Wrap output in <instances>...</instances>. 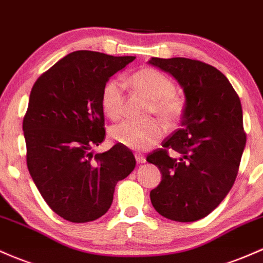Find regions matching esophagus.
I'll list each match as a JSON object with an SVG mask.
<instances>
[{
  "instance_id": "1",
  "label": "esophagus",
  "mask_w": 263,
  "mask_h": 263,
  "mask_svg": "<svg viewBox=\"0 0 263 263\" xmlns=\"http://www.w3.org/2000/svg\"><path fill=\"white\" fill-rule=\"evenodd\" d=\"M135 157H136L137 163H145L146 162V158H145V156H143V155L135 154Z\"/></svg>"
}]
</instances>
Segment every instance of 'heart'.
Masks as SVG:
<instances>
[{"mask_svg": "<svg viewBox=\"0 0 263 263\" xmlns=\"http://www.w3.org/2000/svg\"><path fill=\"white\" fill-rule=\"evenodd\" d=\"M136 91L151 101V112L167 125L178 120L183 111V101L175 92V85L162 72L155 68H141L129 77ZM103 112L112 120L121 117L125 105L123 86L120 80H109L102 91ZM163 135V127L157 121L140 123L123 121L109 129V136L116 143L128 148L142 151L158 142Z\"/></svg>", "mask_w": 263, "mask_h": 263, "instance_id": "heart-1", "label": "heart"}]
</instances>
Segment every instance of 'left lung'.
Instances as JSON below:
<instances>
[{"instance_id":"1","label":"left lung","mask_w":263,"mask_h":263,"mask_svg":"<svg viewBox=\"0 0 263 263\" xmlns=\"http://www.w3.org/2000/svg\"><path fill=\"white\" fill-rule=\"evenodd\" d=\"M149 65L171 74L183 89L181 128L147 156L162 180L149 192L160 215L193 222L210 215L235 183L246 146L239 97L227 77L196 60L152 57ZM174 149L180 158H171Z\"/></svg>"}]
</instances>
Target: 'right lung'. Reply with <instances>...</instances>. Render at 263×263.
<instances>
[{"label": "right lung", "mask_w": 263, "mask_h": 263, "mask_svg": "<svg viewBox=\"0 0 263 263\" xmlns=\"http://www.w3.org/2000/svg\"><path fill=\"white\" fill-rule=\"evenodd\" d=\"M135 59L71 52L31 89L22 126L28 171L43 200L65 220L82 223L105 215L117 182L136 166L122 145L92 151L105 138L103 87Z\"/></svg>", "instance_id": "right-lung-1"}]
</instances>
